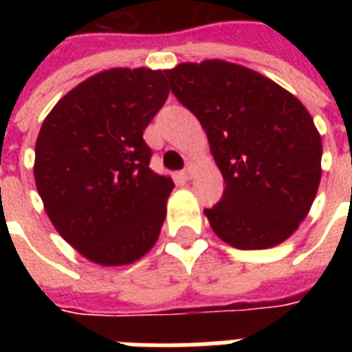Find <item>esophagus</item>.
Listing matches in <instances>:
<instances>
[{"mask_svg":"<svg viewBox=\"0 0 352 352\" xmlns=\"http://www.w3.org/2000/svg\"><path fill=\"white\" fill-rule=\"evenodd\" d=\"M192 173H193V166L192 164H186V168H184V170L181 171V175L184 177V179H192Z\"/></svg>","mask_w":352,"mask_h":352,"instance_id":"esophagus-1","label":"esophagus"}]
</instances>
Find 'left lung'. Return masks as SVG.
Returning a JSON list of instances; mask_svg holds the SVG:
<instances>
[{
	"mask_svg": "<svg viewBox=\"0 0 352 352\" xmlns=\"http://www.w3.org/2000/svg\"><path fill=\"white\" fill-rule=\"evenodd\" d=\"M164 73L201 122L225 179L219 203L204 208L215 234L239 250L283 243L322 179V137L305 106L267 76L221 60Z\"/></svg>",
	"mask_w": 352,
	"mask_h": 352,
	"instance_id": "8db88e82",
	"label": "left lung"
}]
</instances>
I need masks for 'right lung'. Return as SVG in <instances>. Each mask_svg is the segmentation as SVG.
<instances>
[{
  "label": "right lung",
  "instance_id": "1",
  "mask_svg": "<svg viewBox=\"0 0 352 352\" xmlns=\"http://www.w3.org/2000/svg\"><path fill=\"white\" fill-rule=\"evenodd\" d=\"M168 95L162 71L109 69L69 91L43 120L36 188L54 228L91 261L127 265L159 237L175 184L149 168L142 133Z\"/></svg>",
  "mask_w": 352,
  "mask_h": 352
}]
</instances>
